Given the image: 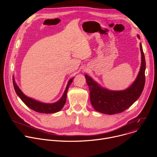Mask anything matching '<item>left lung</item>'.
Segmentation results:
<instances>
[{"label": "left lung", "instance_id": "1", "mask_svg": "<svg viewBox=\"0 0 157 157\" xmlns=\"http://www.w3.org/2000/svg\"><path fill=\"white\" fill-rule=\"evenodd\" d=\"M140 38V36L138 35ZM142 64L139 75L132 85L126 90L113 91L100 87L90 77L85 75L89 86L91 104L101 113L113 115L121 113L130 107L140 96L145 82V59L142 44L140 43Z\"/></svg>", "mask_w": 157, "mask_h": 157}]
</instances>
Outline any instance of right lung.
Wrapping results in <instances>:
<instances>
[{"instance_id": "right-lung-1", "label": "right lung", "mask_w": 157, "mask_h": 157, "mask_svg": "<svg viewBox=\"0 0 157 157\" xmlns=\"http://www.w3.org/2000/svg\"><path fill=\"white\" fill-rule=\"evenodd\" d=\"M73 78H71L69 81L68 84H67L66 88L65 89V91L62 98L60 99V100L53 104L42 103L27 97L25 95L23 94V93H22L20 89L18 88L13 78V87L17 94L21 99V100L25 103V104L27 106H28L30 109L40 113L52 114V113H56V112L59 111L63 107L66 101V94H67V92H68V87L71 84V82H73Z\"/></svg>"}]
</instances>
